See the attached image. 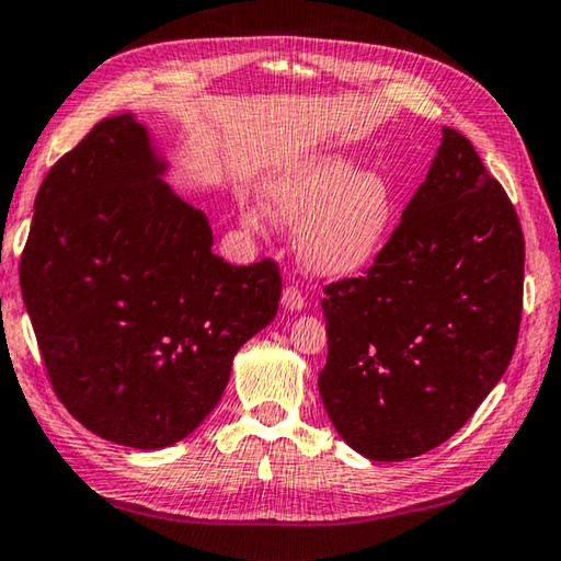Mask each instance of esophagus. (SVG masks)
Here are the masks:
<instances>
[{"mask_svg": "<svg viewBox=\"0 0 561 561\" xmlns=\"http://www.w3.org/2000/svg\"><path fill=\"white\" fill-rule=\"evenodd\" d=\"M280 302H283V308L285 310H290V312H300L302 308H305V298H302V293L295 288V285H288V288L283 290V298H280Z\"/></svg>", "mask_w": 561, "mask_h": 561, "instance_id": "esophagus-1", "label": "esophagus"}]
</instances>
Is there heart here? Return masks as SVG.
<instances>
[{"instance_id": "1", "label": "heart", "mask_w": 561, "mask_h": 561, "mask_svg": "<svg viewBox=\"0 0 561 561\" xmlns=\"http://www.w3.org/2000/svg\"><path fill=\"white\" fill-rule=\"evenodd\" d=\"M273 217L300 225V253L324 278H352L374 266L398 221L396 187L383 173L358 171L352 156L293 158L261 187ZM251 227L256 213H247Z\"/></svg>"}]
</instances>
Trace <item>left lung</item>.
<instances>
[{
	"label": "left lung",
	"mask_w": 561,
	"mask_h": 561,
	"mask_svg": "<svg viewBox=\"0 0 561 561\" xmlns=\"http://www.w3.org/2000/svg\"><path fill=\"white\" fill-rule=\"evenodd\" d=\"M515 207L467 136L445 126L425 183L362 278L324 288L327 415L374 461L447 442L508 368L523 312Z\"/></svg>",
	"instance_id": "8db88e82"
}]
</instances>
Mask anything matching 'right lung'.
<instances>
[{
	"label": "right lung",
	"mask_w": 561,
	"mask_h": 561,
	"mask_svg": "<svg viewBox=\"0 0 561 561\" xmlns=\"http://www.w3.org/2000/svg\"><path fill=\"white\" fill-rule=\"evenodd\" d=\"M165 173L134 114L102 119L41 183L19 266L60 403L98 437L146 451L199 427L280 300L276 263L215 256L207 215Z\"/></svg>",
	"instance_id": "add662e5"
}]
</instances>
